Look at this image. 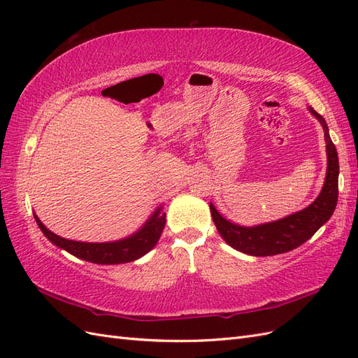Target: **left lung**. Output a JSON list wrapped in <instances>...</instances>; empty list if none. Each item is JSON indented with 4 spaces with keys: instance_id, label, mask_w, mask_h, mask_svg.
Wrapping results in <instances>:
<instances>
[{
    "instance_id": "left-lung-1",
    "label": "left lung",
    "mask_w": 358,
    "mask_h": 358,
    "mask_svg": "<svg viewBox=\"0 0 358 358\" xmlns=\"http://www.w3.org/2000/svg\"><path fill=\"white\" fill-rule=\"evenodd\" d=\"M308 110L320 121L324 129V140H326L327 173L321 192L305 209L272 222L251 227L225 220L210 203V213L216 230L227 245L234 248L236 251L254 257L285 254L309 241L331 218L336 204H338L339 194V158L338 152H336V146L330 138L327 122L310 106H308Z\"/></svg>"
}]
</instances>
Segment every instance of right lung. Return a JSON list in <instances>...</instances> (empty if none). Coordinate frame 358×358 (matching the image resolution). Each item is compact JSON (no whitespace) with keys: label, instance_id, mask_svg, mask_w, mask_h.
Instances as JSON below:
<instances>
[{"label":"right lung","instance_id":"1","mask_svg":"<svg viewBox=\"0 0 358 358\" xmlns=\"http://www.w3.org/2000/svg\"><path fill=\"white\" fill-rule=\"evenodd\" d=\"M34 218L48 241L62 251H67L69 254L94 264H122L136 262L158 243L166 225V213L162 212V204H159L137 231L124 239L113 242H79L66 239V237L50 231L36 213Z\"/></svg>","mask_w":358,"mask_h":358}]
</instances>
